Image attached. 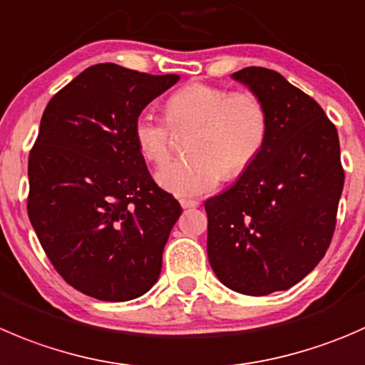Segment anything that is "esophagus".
<instances>
[{
    "label": "esophagus",
    "mask_w": 365,
    "mask_h": 365,
    "mask_svg": "<svg viewBox=\"0 0 365 365\" xmlns=\"http://www.w3.org/2000/svg\"><path fill=\"white\" fill-rule=\"evenodd\" d=\"M180 205H182V208H196L197 205H200V201L189 200V197H182V200H180Z\"/></svg>",
    "instance_id": "obj_1"
}]
</instances>
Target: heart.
I'll return each instance as SVG.
<instances>
[{"label":"heart","mask_w":365,"mask_h":365,"mask_svg":"<svg viewBox=\"0 0 365 365\" xmlns=\"http://www.w3.org/2000/svg\"><path fill=\"white\" fill-rule=\"evenodd\" d=\"M190 128V157L164 165L157 175L165 190L183 197L210 192L222 176L237 178L246 173L267 143L269 118L257 94L194 81L168 98L165 119L151 110L139 112L133 139L144 160L162 165L173 150L172 130Z\"/></svg>","instance_id":"obj_1"}]
</instances>
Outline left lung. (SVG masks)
Masks as SVG:
<instances>
[{
  "instance_id": "1",
  "label": "left lung",
  "mask_w": 365,
  "mask_h": 365,
  "mask_svg": "<svg viewBox=\"0 0 365 365\" xmlns=\"http://www.w3.org/2000/svg\"><path fill=\"white\" fill-rule=\"evenodd\" d=\"M265 105L260 157L205 201L207 251L232 291L265 296L302 282L327 253L344 187L337 128L316 100L265 67L232 74Z\"/></svg>"
}]
</instances>
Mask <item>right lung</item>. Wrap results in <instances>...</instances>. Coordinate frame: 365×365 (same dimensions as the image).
I'll return each mask as SVG.
<instances>
[{
    "mask_svg": "<svg viewBox=\"0 0 365 365\" xmlns=\"http://www.w3.org/2000/svg\"><path fill=\"white\" fill-rule=\"evenodd\" d=\"M178 74L96 63L49 100L28 158V217L60 277L101 302L153 287L182 214L155 183L133 121Z\"/></svg>",
    "mask_w": 365,
    "mask_h": 365,
    "instance_id": "add662e5",
    "label": "right lung"
}]
</instances>
